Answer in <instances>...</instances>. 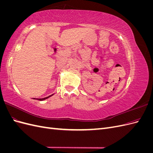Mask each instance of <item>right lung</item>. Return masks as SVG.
Wrapping results in <instances>:
<instances>
[{"label":"right lung","instance_id":"1","mask_svg":"<svg viewBox=\"0 0 153 153\" xmlns=\"http://www.w3.org/2000/svg\"><path fill=\"white\" fill-rule=\"evenodd\" d=\"M53 95V94H52ZM52 95H50V96H48V97H47V98H42V99H38V100H39V101H42V100H46V99H47V98H48L49 97H50V96H52ZM35 99V98H34Z\"/></svg>","mask_w":153,"mask_h":153}]
</instances>
